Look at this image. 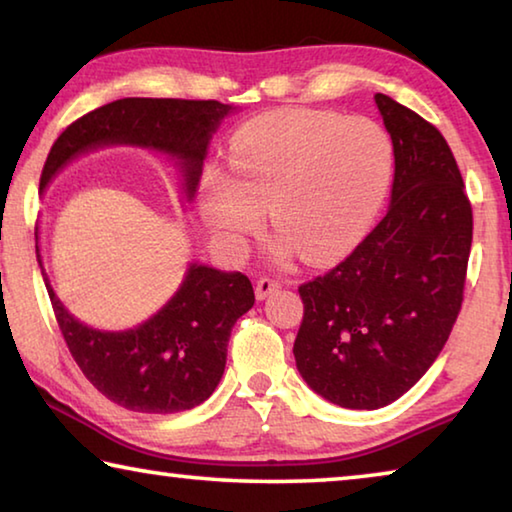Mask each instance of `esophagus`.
I'll list each match as a JSON object with an SVG mask.
<instances>
[{
  "instance_id": "obj_1",
  "label": "esophagus",
  "mask_w": 512,
  "mask_h": 512,
  "mask_svg": "<svg viewBox=\"0 0 512 512\" xmlns=\"http://www.w3.org/2000/svg\"><path fill=\"white\" fill-rule=\"evenodd\" d=\"M277 289H280V282L271 280V277H259L257 287H255V296H257V300H266Z\"/></svg>"
}]
</instances>
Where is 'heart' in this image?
Wrapping results in <instances>:
<instances>
[{
  "instance_id": "1",
  "label": "heart",
  "mask_w": 512,
  "mask_h": 512,
  "mask_svg": "<svg viewBox=\"0 0 512 512\" xmlns=\"http://www.w3.org/2000/svg\"><path fill=\"white\" fill-rule=\"evenodd\" d=\"M393 140L377 121L325 110H277L241 126L230 173L203 176L198 207L225 248H244L268 205L275 259L300 250L323 264L366 235L393 176Z\"/></svg>"
}]
</instances>
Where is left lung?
<instances>
[{"label": "left lung", "instance_id": "left-lung-1", "mask_svg": "<svg viewBox=\"0 0 512 512\" xmlns=\"http://www.w3.org/2000/svg\"><path fill=\"white\" fill-rule=\"evenodd\" d=\"M395 151L391 203L332 271L298 289L293 354L311 391L343 409L395 402L438 359L463 302L472 207L436 126L375 94Z\"/></svg>", "mask_w": 512, "mask_h": 512}]
</instances>
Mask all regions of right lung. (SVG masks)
<instances>
[{"label":"right lung","mask_w":512,"mask_h":512,"mask_svg":"<svg viewBox=\"0 0 512 512\" xmlns=\"http://www.w3.org/2000/svg\"><path fill=\"white\" fill-rule=\"evenodd\" d=\"M237 108L221 101L140 99L106 103L67 126L47 155L40 194L69 162L103 146H137L167 155L192 203L216 128ZM36 228V255L40 257ZM60 332L83 375L110 402L137 413H180L203 404L219 386L237 318L255 305L239 271L192 262L176 293L144 323L97 329L81 323L56 296L42 268Z\"/></svg>","instance_id":"right-lung-1"}]
</instances>
